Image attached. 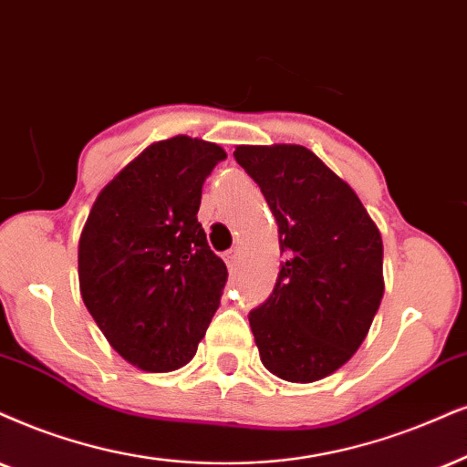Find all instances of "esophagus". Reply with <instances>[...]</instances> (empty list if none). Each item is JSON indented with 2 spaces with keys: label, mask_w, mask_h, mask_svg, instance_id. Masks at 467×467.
<instances>
[{
  "label": "esophagus",
  "mask_w": 467,
  "mask_h": 467,
  "mask_svg": "<svg viewBox=\"0 0 467 467\" xmlns=\"http://www.w3.org/2000/svg\"><path fill=\"white\" fill-rule=\"evenodd\" d=\"M237 258H239V250H237V247H233V250L226 252V263H228L230 269L237 267Z\"/></svg>",
  "instance_id": "esophagus-1"
}]
</instances>
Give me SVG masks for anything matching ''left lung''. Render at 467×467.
<instances>
[{"mask_svg": "<svg viewBox=\"0 0 467 467\" xmlns=\"http://www.w3.org/2000/svg\"><path fill=\"white\" fill-rule=\"evenodd\" d=\"M286 256L267 302L250 312L265 368L295 383L349 362L383 297V244L356 192L297 144L237 146Z\"/></svg>", "mask_w": 467, "mask_h": 467, "instance_id": "8db88e82", "label": "left lung"}]
</instances>
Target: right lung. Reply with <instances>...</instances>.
Here are the masks:
<instances>
[{
	"mask_svg": "<svg viewBox=\"0 0 467 467\" xmlns=\"http://www.w3.org/2000/svg\"><path fill=\"white\" fill-rule=\"evenodd\" d=\"M222 146L155 141L94 200L79 237V291L109 345L150 373L196 356L228 280L198 222Z\"/></svg>",
	"mask_w": 467,
	"mask_h": 467,
	"instance_id": "obj_1",
	"label": "right lung"
}]
</instances>
